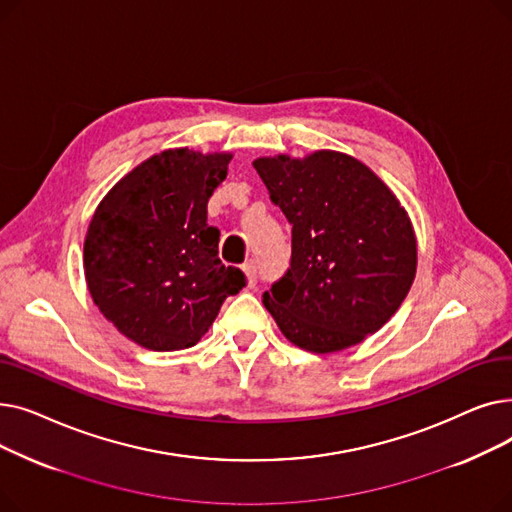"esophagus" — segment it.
<instances>
[{
  "instance_id": "obj_1",
  "label": "esophagus",
  "mask_w": 512,
  "mask_h": 512,
  "mask_svg": "<svg viewBox=\"0 0 512 512\" xmlns=\"http://www.w3.org/2000/svg\"><path fill=\"white\" fill-rule=\"evenodd\" d=\"M242 272H245L249 286H253L257 282V263L255 261H247L245 265H242Z\"/></svg>"
}]
</instances>
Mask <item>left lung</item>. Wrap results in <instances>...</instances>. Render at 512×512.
<instances>
[{
    "mask_svg": "<svg viewBox=\"0 0 512 512\" xmlns=\"http://www.w3.org/2000/svg\"><path fill=\"white\" fill-rule=\"evenodd\" d=\"M253 168L292 224L290 267L263 305L303 351H344L398 311L417 272L407 209L363 161L332 149L257 157Z\"/></svg>",
    "mask_w": 512,
    "mask_h": 512,
    "instance_id": "1",
    "label": "left lung"
}]
</instances>
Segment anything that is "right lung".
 <instances>
[{
	"instance_id": "add662e5",
	"label": "right lung",
	"mask_w": 512,
	"mask_h": 512,
	"mask_svg": "<svg viewBox=\"0 0 512 512\" xmlns=\"http://www.w3.org/2000/svg\"><path fill=\"white\" fill-rule=\"evenodd\" d=\"M232 153L159 151L122 176L85 236V280L103 317L149 351L195 346L245 274L218 257L207 201Z\"/></svg>"
}]
</instances>
